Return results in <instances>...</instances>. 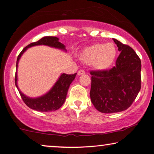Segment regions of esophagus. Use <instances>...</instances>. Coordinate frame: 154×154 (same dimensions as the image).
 Segmentation results:
<instances>
[{
    "instance_id": "obj_1",
    "label": "esophagus",
    "mask_w": 154,
    "mask_h": 154,
    "mask_svg": "<svg viewBox=\"0 0 154 154\" xmlns=\"http://www.w3.org/2000/svg\"><path fill=\"white\" fill-rule=\"evenodd\" d=\"M85 73V71L83 70V69H81V70H80V71H78V75H83V74H84V73Z\"/></svg>"
}]
</instances>
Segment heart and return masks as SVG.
I'll return each instance as SVG.
<instances>
[{
  "mask_svg": "<svg viewBox=\"0 0 154 154\" xmlns=\"http://www.w3.org/2000/svg\"><path fill=\"white\" fill-rule=\"evenodd\" d=\"M116 54L114 44L97 43L84 50L81 54V59L86 64H92L96 70L103 71L111 66Z\"/></svg>",
  "mask_w": 154,
  "mask_h": 154,
  "instance_id": "1",
  "label": "heart"
}]
</instances>
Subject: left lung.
<instances>
[{
	"label": "left lung",
	"mask_w": 154,
	"mask_h": 154,
	"mask_svg": "<svg viewBox=\"0 0 154 154\" xmlns=\"http://www.w3.org/2000/svg\"><path fill=\"white\" fill-rule=\"evenodd\" d=\"M121 52L109 70L91 71L90 99L100 112L117 113L131 106L141 89V60L134 50L113 38Z\"/></svg>",
	"instance_id": "obj_1"
}]
</instances>
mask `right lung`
I'll list each match as a JSON object with an SVG mask.
<instances>
[{
    "mask_svg": "<svg viewBox=\"0 0 154 154\" xmlns=\"http://www.w3.org/2000/svg\"><path fill=\"white\" fill-rule=\"evenodd\" d=\"M48 45L49 47L57 48L66 52V47L64 44L59 41V38L54 36H45L42 38L35 43H32L25 47L22 51L19 54L16 64V73H15V85L22 97L23 101L27 106L33 110L41 111V112H49V111H56L60 108L66 100L67 92L71 83L75 79L76 73L72 75H68L66 73H62L57 79V81L52 88L43 95L40 96L38 97L32 98L29 97L22 93L20 90L17 85V68L18 63L21 57L28 48L36 45Z\"/></svg>",
    "mask_w": 154,
    "mask_h": 154,
    "instance_id": "right-lung-1",
    "label": "right lung"
}]
</instances>
